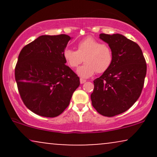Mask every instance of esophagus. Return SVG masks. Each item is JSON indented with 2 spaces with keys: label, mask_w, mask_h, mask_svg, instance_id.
Instances as JSON below:
<instances>
[{
  "label": "esophagus",
  "mask_w": 157,
  "mask_h": 157,
  "mask_svg": "<svg viewBox=\"0 0 157 157\" xmlns=\"http://www.w3.org/2000/svg\"><path fill=\"white\" fill-rule=\"evenodd\" d=\"M80 84H83V83H85V82H86V80H84V79L80 78Z\"/></svg>",
  "instance_id": "esophagus-1"
}]
</instances>
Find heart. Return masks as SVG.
<instances>
[{"mask_svg":"<svg viewBox=\"0 0 157 157\" xmlns=\"http://www.w3.org/2000/svg\"><path fill=\"white\" fill-rule=\"evenodd\" d=\"M63 55L66 63L72 68H77L84 58L85 64L77 70V74L82 78H89L96 72H105L113 62L111 48L91 37L80 41L77 51L66 48Z\"/></svg>","mask_w":157,"mask_h":157,"instance_id":"obj_1","label":"heart"}]
</instances>
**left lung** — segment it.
<instances>
[{"mask_svg": "<svg viewBox=\"0 0 157 157\" xmlns=\"http://www.w3.org/2000/svg\"><path fill=\"white\" fill-rule=\"evenodd\" d=\"M109 44L113 62L107 71L94 80L91 100L100 114L113 117L128 110L141 94L147 66L137 44L120 34H100Z\"/></svg>", "mask_w": 157, "mask_h": 157, "instance_id": "left-lung-1", "label": "left lung"}]
</instances>
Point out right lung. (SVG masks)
<instances>
[{"label": "right lung", "mask_w": 157, "mask_h": 157, "mask_svg": "<svg viewBox=\"0 0 157 157\" xmlns=\"http://www.w3.org/2000/svg\"><path fill=\"white\" fill-rule=\"evenodd\" d=\"M67 35H41L22 48L15 76L20 95L30 111L55 117L69 105L80 78L66 65Z\"/></svg>", "instance_id": "add662e5"}]
</instances>
